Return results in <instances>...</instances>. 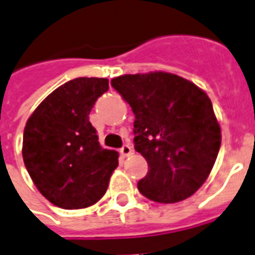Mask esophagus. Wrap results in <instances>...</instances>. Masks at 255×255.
Segmentation results:
<instances>
[{
	"mask_svg": "<svg viewBox=\"0 0 255 255\" xmlns=\"http://www.w3.org/2000/svg\"><path fill=\"white\" fill-rule=\"evenodd\" d=\"M120 154L123 157H128V155L132 154V147L129 146V144H124L122 149H120Z\"/></svg>",
	"mask_w": 255,
	"mask_h": 255,
	"instance_id": "1",
	"label": "esophagus"
}]
</instances>
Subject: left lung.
Returning a JSON list of instances; mask_svg holds the SVG:
<instances>
[{"label":"left lung","instance_id":"obj_1","mask_svg":"<svg viewBox=\"0 0 255 255\" xmlns=\"http://www.w3.org/2000/svg\"><path fill=\"white\" fill-rule=\"evenodd\" d=\"M111 84L132 109L135 150L149 164L138 183L140 194L161 203L191 197L206 182L221 144L208 94L187 79L162 71L122 75Z\"/></svg>","mask_w":255,"mask_h":255}]
</instances>
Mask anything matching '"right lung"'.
<instances>
[{
  "label": "right lung",
  "instance_id": "right-lung-1",
  "mask_svg": "<svg viewBox=\"0 0 255 255\" xmlns=\"http://www.w3.org/2000/svg\"><path fill=\"white\" fill-rule=\"evenodd\" d=\"M109 89L105 78L69 80L47 95L25 123L23 160L32 182L61 209L94 205L108 190L119 153L104 149L89 115Z\"/></svg>",
  "mask_w": 255,
  "mask_h": 255
}]
</instances>
